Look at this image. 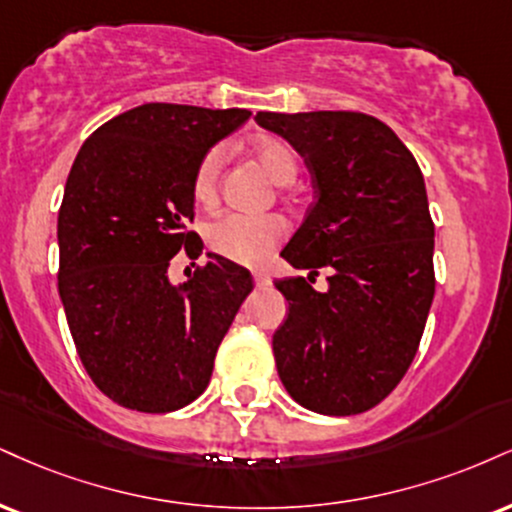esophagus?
I'll list each match as a JSON object with an SVG mask.
<instances>
[{
	"label": "esophagus",
	"instance_id": "34e87169",
	"mask_svg": "<svg viewBox=\"0 0 512 512\" xmlns=\"http://www.w3.org/2000/svg\"><path fill=\"white\" fill-rule=\"evenodd\" d=\"M252 279H255L257 286H269V283H272V279H269V276L264 272H255V274H252Z\"/></svg>",
	"mask_w": 512,
	"mask_h": 512
}]
</instances>
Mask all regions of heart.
Instances as JSON below:
<instances>
[{
    "instance_id": "heart-1",
    "label": "heart",
    "mask_w": 512,
    "mask_h": 512,
    "mask_svg": "<svg viewBox=\"0 0 512 512\" xmlns=\"http://www.w3.org/2000/svg\"><path fill=\"white\" fill-rule=\"evenodd\" d=\"M252 157L267 171L274 183H291L298 176V155L281 138H257L250 143ZM224 150L212 147L202 155L193 176V197L197 205L212 207L219 197ZM286 221L276 214L252 217V214H226L212 221L207 229V243L217 255L240 264H260L286 236Z\"/></svg>"
}]
</instances>
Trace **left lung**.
Wrapping results in <instances>:
<instances>
[{
    "instance_id": "left-lung-1",
    "label": "left lung",
    "mask_w": 512,
    "mask_h": 512,
    "mask_svg": "<svg viewBox=\"0 0 512 512\" xmlns=\"http://www.w3.org/2000/svg\"><path fill=\"white\" fill-rule=\"evenodd\" d=\"M312 174L315 202L281 252L295 269L326 266L330 291L276 281L288 317L274 334L279 377L319 415H357L396 389L420 348L434 300V221L412 152L360 112H257Z\"/></svg>"
}]
</instances>
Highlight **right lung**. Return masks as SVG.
Listing matches in <instances>:
<instances>
[{
  "label": "right lung",
  "instance_id": "right-lung-1",
  "mask_svg": "<svg viewBox=\"0 0 512 512\" xmlns=\"http://www.w3.org/2000/svg\"><path fill=\"white\" fill-rule=\"evenodd\" d=\"M248 109L150 102L80 147L61 200L59 295L85 372L128 410L171 412L207 389L214 355L252 291L248 269L207 252L186 283L169 264L202 252L193 176Z\"/></svg>",
  "mask_w": 512,
  "mask_h": 512
}]
</instances>
